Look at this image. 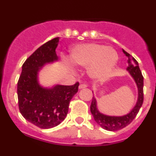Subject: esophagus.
<instances>
[{"label":"esophagus","mask_w":156,"mask_h":156,"mask_svg":"<svg viewBox=\"0 0 156 156\" xmlns=\"http://www.w3.org/2000/svg\"><path fill=\"white\" fill-rule=\"evenodd\" d=\"M87 87V85L86 83H82V84H80L79 88L80 89H83V88H86Z\"/></svg>","instance_id":"obj_1"}]
</instances>
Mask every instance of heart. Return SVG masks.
I'll list each match as a JSON object with an SVG mask.
<instances>
[{"instance_id":"1","label":"heart","mask_w":156,"mask_h":156,"mask_svg":"<svg viewBox=\"0 0 156 156\" xmlns=\"http://www.w3.org/2000/svg\"><path fill=\"white\" fill-rule=\"evenodd\" d=\"M72 63L88 67V74L95 79H105L116 66L119 56L111 47L100 44H83L73 48L70 54Z\"/></svg>"}]
</instances>
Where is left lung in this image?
Instances as JSON below:
<instances>
[{
    "label": "left lung",
    "instance_id": "obj_1",
    "mask_svg": "<svg viewBox=\"0 0 156 156\" xmlns=\"http://www.w3.org/2000/svg\"><path fill=\"white\" fill-rule=\"evenodd\" d=\"M122 51L126 55V56L128 57L129 66L127 67V70L133 78L137 86L138 98H137V104L134 106V108L127 115H125L123 116H109V115H104V114L99 112L97 108L96 100L93 97L91 105H90V112L93 115L94 119L101 127L109 130V131H116V130H119V129L128 126L137 115L139 110L143 104V101H144V90H143L144 77H143L141 71L139 68L138 62L129 53L125 51L124 50H122Z\"/></svg>",
    "mask_w": 156,
    "mask_h": 156
}]
</instances>
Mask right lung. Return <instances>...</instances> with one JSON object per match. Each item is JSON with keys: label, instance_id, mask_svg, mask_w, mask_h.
Listing matches in <instances>:
<instances>
[{"label": "right lung", "instance_id": "1", "mask_svg": "<svg viewBox=\"0 0 156 156\" xmlns=\"http://www.w3.org/2000/svg\"><path fill=\"white\" fill-rule=\"evenodd\" d=\"M55 37L37 48L23 65L17 85L18 103L22 115L41 129L61 123L68 113L69 102L78 91L79 83L71 86L56 85L52 88L40 86L37 74L46 63L57 61Z\"/></svg>", "mask_w": 156, "mask_h": 156}]
</instances>
